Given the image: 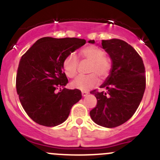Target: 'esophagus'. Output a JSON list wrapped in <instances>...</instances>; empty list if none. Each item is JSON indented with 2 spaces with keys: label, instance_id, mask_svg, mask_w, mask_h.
Wrapping results in <instances>:
<instances>
[{
  "label": "esophagus",
  "instance_id": "obj_1",
  "mask_svg": "<svg viewBox=\"0 0 160 160\" xmlns=\"http://www.w3.org/2000/svg\"><path fill=\"white\" fill-rule=\"evenodd\" d=\"M82 96L83 97H85V96H87L88 94V92H87V91H82Z\"/></svg>",
  "mask_w": 160,
  "mask_h": 160
}]
</instances>
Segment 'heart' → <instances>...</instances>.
Segmentation results:
<instances>
[{
    "label": "heart",
    "instance_id": "1",
    "mask_svg": "<svg viewBox=\"0 0 160 160\" xmlns=\"http://www.w3.org/2000/svg\"><path fill=\"white\" fill-rule=\"evenodd\" d=\"M80 55L82 58L91 62L88 72L91 74L87 76H79L71 83V86L76 89L88 91L94 88L99 83V79H105L110 73L112 62L105 56L103 49L97 46H88L80 51ZM78 58L74 54H69L64 59L62 64L63 70L68 77H75L77 73Z\"/></svg>",
    "mask_w": 160,
    "mask_h": 160
}]
</instances>
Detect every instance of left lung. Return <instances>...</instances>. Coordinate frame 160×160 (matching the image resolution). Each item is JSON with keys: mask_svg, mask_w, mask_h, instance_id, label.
<instances>
[{"mask_svg": "<svg viewBox=\"0 0 160 160\" xmlns=\"http://www.w3.org/2000/svg\"><path fill=\"white\" fill-rule=\"evenodd\" d=\"M101 47L109 55L112 69L100 86L106 91L91 92L98 102L90 116L99 126L112 128L128 121L138 108L145 90V69L138 53L125 41L102 40Z\"/></svg>", "mask_w": 160, "mask_h": 160, "instance_id": "obj_1", "label": "left lung"}]
</instances>
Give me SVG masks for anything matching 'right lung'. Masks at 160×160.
I'll return each instance as SVG.
<instances>
[{
  "label": "right lung",
  "instance_id": "1",
  "mask_svg": "<svg viewBox=\"0 0 160 160\" xmlns=\"http://www.w3.org/2000/svg\"><path fill=\"white\" fill-rule=\"evenodd\" d=\"M85 44L83 39L43 37L22 56L16 90L23 108L34 122L45 127L61 124L81 99L78 89L57 90L68 83L64 59Z\"/></svg>",
  "mask_w": 160,
  "mask_h": 160
}]
</instances>
